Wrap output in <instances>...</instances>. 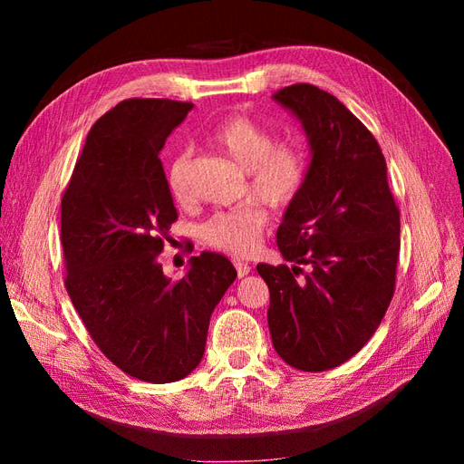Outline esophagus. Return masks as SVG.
<instances>
[{"mask_svg": "<svg viewBox=\"0 0 464 464\" xmlns=\"http://www.w3.org/2000/svg\"><path fill=\"white\" fill-rule=\"evenodd\" d=\"M234 266H236V271H237V276H246L251 271V265H247V263H244L240 259H234Z\"/></svg>", "mask_w": 464, "mask_h": 464, "instance_id": "34e87169", "label": "esophagus"}]
</instances>
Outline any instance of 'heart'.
I'll return each mask as SVG.
<instances>
[{
	"label": "heart",
	"instance_id": "1",
	"mask_svg": "<svg viewBox=\"0 0 464 464\" xmlns=\"http://www.w3.org/2000/svg\"><path fill=\"white\" fill-rule=\"evenodd\" d=\"M210 141L242 166L249 193L271 205L286 207L298 198L307 178V152L296 139H276L265 125L246 116H230L210 131ZM191 152L181 150L168 166V189L178 203L189 199ZM251 199L217 210L201 224L205 244L234 256L254 249L269 222L265 205Z\"/></svg>",
	"mask_w": 464,
	"mask_h": 464
}]
</instances>
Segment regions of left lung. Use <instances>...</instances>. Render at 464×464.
<instances>
[{"label": "left lung", "instance_id": "1", "mask_svg": "<svg viewBox=\"0 0 464 464\" xmlns=\"http://www.w3.org/2000/svg\"><path fill=\"white\" fill-rule=\"evenodd\" d=\"M275 101L302 121L312 162L276 232L294 266L261 263L257 273L269 286L278 356L302 372H325L360 353L392 300L399 207L382 147L339 98L296 82Z\"/></svg>", "mask_w": 464, "mask_h": 464}]
</instances>
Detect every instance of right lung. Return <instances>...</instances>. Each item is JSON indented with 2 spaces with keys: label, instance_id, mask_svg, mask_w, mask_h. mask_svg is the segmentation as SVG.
Returning a JSON list of instances; mask_svg holds the SVG:
<instances>
[{
  "label": "right lung",
  "instance_id": "add662e5",
  "mask_svg": "<svg viewBox=\"0 0 464 464\" xmlns=\"http://www.w3.org/2000/svg\"><path fill=\"white\" fill-rule=\"evenodd\" d=\"M191 102L130 98L98 120L62 198L65 288L91 339L123 373L147 383L184 379L205 353L210 314L236 280L205 251L184 278L162 273L178 210L160 150Z\"/></svg>",
  "mask_w": 464,
  "mask_h": 464
}]
</instances>
